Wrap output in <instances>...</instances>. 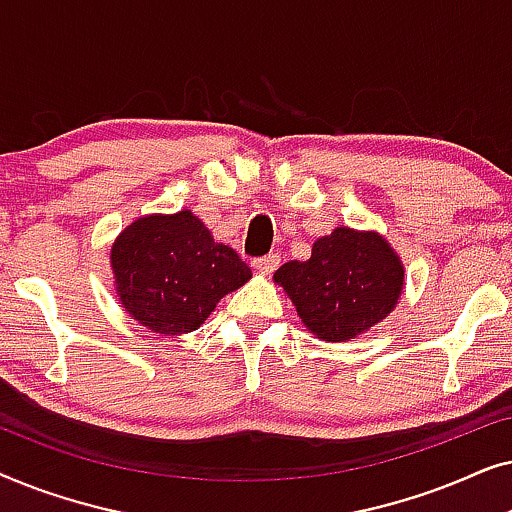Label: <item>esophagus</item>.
I'll return each instance as SVG.
<instances>
[{"mask_svg": "<svg viewBox=\"0 0 512 512\" xmlns=\"http://www.w3.org/2000/svg\"><path fill=\"white\" fill-rule=\"evenodd\" d=\"M277 265H279V256H277V254H268V256L254 258V268H256L258 272H265V275L275 270Z\"/></svg>", "mask_w": 512, "mask_h": 512, "instance_id": "esophagus-1", "label": "esophagus"}]
</instances>
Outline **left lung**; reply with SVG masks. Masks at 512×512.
Here are the masks:
<instances>
[{"label": "left lung", "mask_w": 512, "mask_h": 512, "mask_svg": "<svg viewBox=\"0 0 512 512\" xmlns=\"http://www.w3.org/2000/svg\"><path fill=\"white\" fill-rule=\"evenodd\" d=\"M275 282L314 335L345 342L394 310L403 291V265L377 233L335 228L314 242L310 261L284 263Z\"/></svg>", "instance_id": "obj_1"}]
</instances>
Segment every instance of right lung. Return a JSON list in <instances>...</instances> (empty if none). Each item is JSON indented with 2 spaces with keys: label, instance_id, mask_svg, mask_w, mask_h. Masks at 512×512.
<instances>
[{
  "label": "right lung",
  "instance_id": "add662e5",
  "mask_svg": "<svg viewBox=\"0 0 512 512\" xmlns=\"http://www.w3.org/2000/svg\"><path fill=\"white\" fill-rule=\"evenodd\" d=\"M111 268L121 305L163 335L195 331L251 277L249 265L214 242L191 212L137 219L111 247Z\"/></svg>",
  "mask_w": 512,
  "mask_h": 512
}]
</instances>
